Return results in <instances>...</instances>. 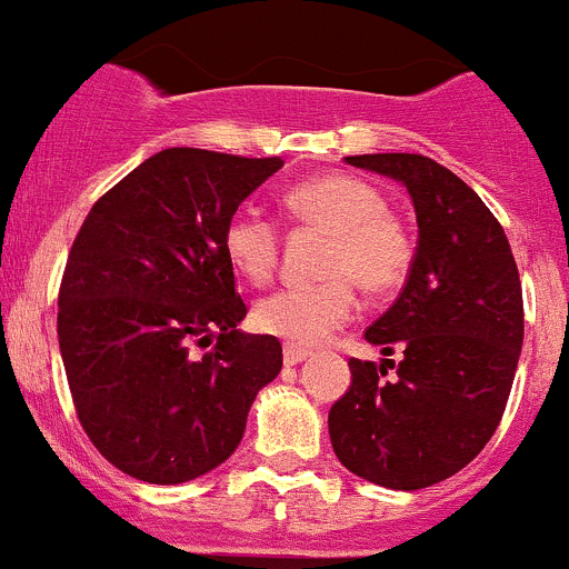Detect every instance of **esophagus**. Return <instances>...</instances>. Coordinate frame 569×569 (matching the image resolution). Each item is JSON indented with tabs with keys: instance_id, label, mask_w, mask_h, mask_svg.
Wrapping results in <instances>:
<instances>
[{
	"instance_id": "34e87169",
	"label": "esophagus",
	"mask_w": 569,
	"mask_h": 569,
	"mask_svg": "<svg viewBox=\"0 0 569 569\" xmlns=\"http://www.w3.org/2000/svg\"><path fill=\"white\" fill-rule=\"evenodd\" d=\"M308 355H311V352H308L306 347H295V343H286V347H283V363L286 366H297V363H302Z\"/></svg>"
}]
</instances>
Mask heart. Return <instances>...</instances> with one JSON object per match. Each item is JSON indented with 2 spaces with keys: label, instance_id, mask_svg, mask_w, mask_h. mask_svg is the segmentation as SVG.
Instances as JSON below:
<instances>
[{
  "label": "heart",
  "instance_id": "obj_1",
  "mask_svg": "<svg viewBox=\"0 0 569 569\" xmlns=\"http://www.w3.org/2000/svg\"><path fill=\"white\" fill-rule=\"evenodd\" d=\"M283 209L297 228L325 233L317 286H289L256 302L252 321L267 336L313 347L352 319L358 295H391L410 274L416 242L375 183L349 173H319L291 183ZM228 261L250 283H267L280 261V228L252 209H239L222 228Z\"/></svg>",
  "mask_w": 569,
  "mask_h": 569
}]
</instances>
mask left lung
<instances>
[{"label":"left lung","mask_w":569,"mask_h":569,"mask_svg":"<svg viewBox=\"0 0 569 569\" xmlns=\"http://www.w3.org/2000/svg\"><path fill=\"white\" fill-rule=\"evenodd\" d=\"M401 181L418 248L396 302L366 330L393 360H349L330 407L332 451L391 490H421L473 460L501 423L523 347V289L501 222L449 168L421 153L347 157ZM397 375L387 377V369Z\"/></svg>","instance_id":"obj_1"}]
</instances>
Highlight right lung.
<instances>
[{"label": "right lung", "mask_w": 569, "mask_h": 569, "mask_svg": "<svg viewBox=\"0 0 569 569\" xmlns=\"http://www.w3.org/2000/svg\"><path fill=\"white\" fill-rule=\"evenodd\" d=\"M283 168L164 148L93 203L62 272L57 338L90 443L123 473L181 485L237 451L256 393L278 377L274 336L248 313L222 228Z\"/></svg>", "instance_id": "add662e5"}]
</instances>
